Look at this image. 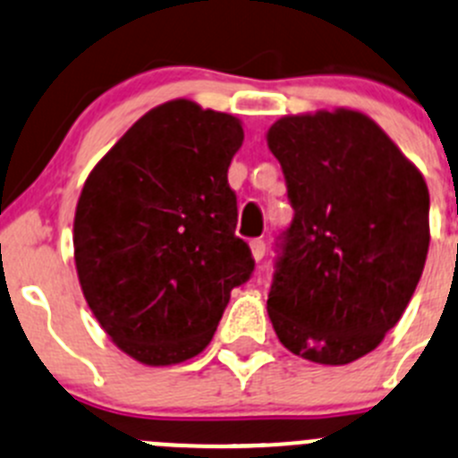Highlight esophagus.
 Returning a JSON list of instances; mask_svg holds the SVG:
<instances>
[{
  "instance_id": "obj_1",
  "label": "esophagus",
  "mask_w": 458,
  "mask_h": 458,
  "mask_svg": "<svg viewBox=\"0 0 458 458\" xmlns=\"http://www.w3.org/2000/svg\"><path fill=\"white\" fill-rule=\"evenodd\" d=\"M250 250H252V257H255L257 261L264 259V255H266L264 239H252V242H250Z\"/></svg>"
}]
</instances>
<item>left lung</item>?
Masks as SVG:
<instances>
[{"label":"left lung","instance_id":"1","mask_svg":"<svg viewBox=\"0 0 458 458\" xmlns=\"http://www.w3.org/2000/svg\"><path fill=\"white\" fill-rule=\"evenodd\" d=\"M286 179L268 318L288 352L349 365L396 327L423 275V174L360 111L284 116L266 134Z\"/></svg>","mask_w":458,"mask_h":458}]
</instances>
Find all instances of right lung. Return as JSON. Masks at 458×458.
Here are the masks:
<instances>
[{"instance_id":"1","label":"right lung","mask_w":458,"mask_h":458,"mask_svg":"<svg viewBox=\"0 0 458 458\" xmlns=\"http://www.w3.org/2000/svg\"><path fill=\"white\" fill-rule=\"evenodd\" d=\"M243 143L230 114L170 100L148 111L89 174L73 221L89 309L149 367L210 344L230 291L255 259L237 228L228 167Z\"/></svg>"}]
</instances>
